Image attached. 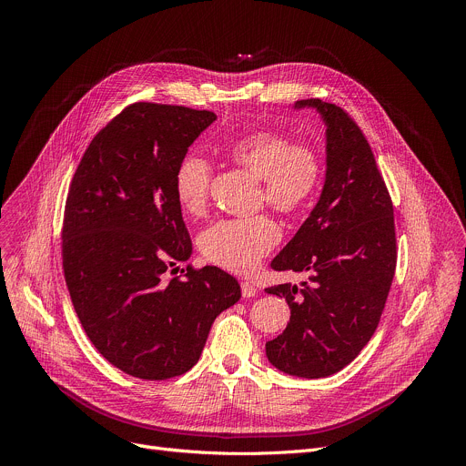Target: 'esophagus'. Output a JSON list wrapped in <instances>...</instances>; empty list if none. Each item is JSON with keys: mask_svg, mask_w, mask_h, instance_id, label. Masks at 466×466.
I'll use <instances>...</instances> for the list:
<instances>
[{"mask_svg": "<svg viewBox=\"0 0 466 466\" xmlns=\"http://www.w3.org/2000/svg\"><path fill=\"white\" fill-rule=\"evenodd\" d=\"M241 295H243V299H250V297L258 295V289L250 282H241Z\"/></svg>", "mask_w": 466, "mask_h": 466, "instance_id": "esophagus-1", "label": "esophagus"}]
</instances>
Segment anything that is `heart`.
<instances>
[{
	"mask_svg": "<svg viewBox=\"0 0 466 466\" xmlns=\"http://www.w3.org/2000/svg\"><path fill=\"white\" fill-rule=\"evenodd\" d=\"M230 158L259 178V205H268L282 216H299L317 193L322 180L320 157L304 144L273 130H258L238 138ZM214 167L208 158L187 153L177 166L173 187L180 208L198 218L207 212ZM280 241V228L269 216L225 219L207 228L201 236L203 256L232 273H252L261 259Z\"/></svg>",
	"mask_w": 466,
	"mask_h": 466,
	"instance_id": "obj_1",
	"label": "heart"
}]
</instances>
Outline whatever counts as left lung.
<instances>
[{"instance_id":"left-lung-1","label":"left lung","mask_w":466,"mask_h":466,"mask_svg":"<svg viewBox=\"0 0 466 466\" xmlns=\"http://www.w3.org/2000/svg\"><path fill=\"white\" fill-rule=\"evenodd\" d=\"M295 106L317 108L326 123V180L317 207L271 263L275 271H306L309 280L265 289L291 308L265 352L286 374L324 378L347 367L380 324L396 269L394 216L358 123L320 99Z\"/></svg>"}]
</instances>
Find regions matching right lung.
I'll return each mask as SVG.
<instances>
[{
    "mask_svg": "<svg viewBox=\"0 0 466 466\" xmlns=\"http://www.w3.org/2000/svg\"><path fill=\"white\" fill-rule=\"evenodd\" d=\"M216 117L128 105L94 137L66 197L62 269L76 313L99 354L140 380L187 372L216 317L241 297L238 280L212 265L164 277L191 254L175 171Z\"/></svg>",
    "mask_w": 466,
    "mask_h": 466,
    "instance_id": "obj_1",
    "label": "right lung"
}]
</instances>
